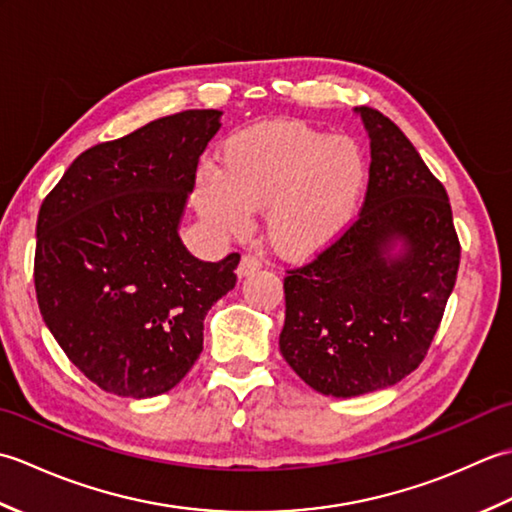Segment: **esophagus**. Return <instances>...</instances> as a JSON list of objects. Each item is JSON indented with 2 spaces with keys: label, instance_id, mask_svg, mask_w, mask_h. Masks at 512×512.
<instances>
[{
  "label": "esophagus",
  "instance_id": "34e87169",
  "mask_svg": "<svg viewBox=\"0 0 512 512\" xmlns=\"http://www.w3.org/2000/svg\"><path fill=\"white\" fill-rule=\"evenodd\" d=\"M259 268H262V259H259L257 255H244L242 262H239V266H237V277L242 279V277L253 275Z\"/></svg>",
  "mask_w": 512,
  "mask_h": 512
}]
</instances>
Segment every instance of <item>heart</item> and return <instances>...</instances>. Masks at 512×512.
<instances>
[{
    "mask_svg": "<svg viewBox=\"0 0 512 512\" xmlns=\"http://www.w3.org/2000/svg\"><path fill=\"white\" fill-rule=\"evenodd\" d=\"M367 160L352 138L297 121H268L231 134L220 169L195 173L193 204L222 233H244L266 209V237L277 253L306 259L334 246L361 209Z\"/></svg>",
    "mask_w": 512,
    "mask_h": 512,
    "instance_id": "1",
    "label": "heart"
}]
</instances>
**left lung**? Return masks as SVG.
I'll list each match as a JSON object with an SVG mask.
<instances>
[{"instance_id": "left-lung-1", "label": "left lung", "mask_w": 512, "mask_h": 512, "mask_svg": "<svg viewBox=\"0 0 512 512\" xmlns=\"http://www.w3.org/2000/svg\"><path fill=\"white\" fill-rule=\"evenodd\" d=\"M354 112L372 151L365 204L339 242L288 270L279 334L303 383L334 398L391 387L422 363L460 266L447 191L396 123Z\"/></svg>"}]
</instances>
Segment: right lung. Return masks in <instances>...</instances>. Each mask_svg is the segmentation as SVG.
<instances>
[{
  "label": "right lung",
  "instance_id": "1",
  "mask_svg": "<svg viewBox=\"0 0 512 512\" xmlns=\"http://www.w3.org/2000/svg\"><path fill=\"white\" fill-rule=\"evenodd\" d=\"M220 118L162 116L83 151L39 209L43 323L110 394L151 398L176 387L202 352L206 312L235 288L237 253L200 262L178 233Z\"/></svg>",
  "mask_w": 512,
  "mask_h": 512
}]
</instances>
